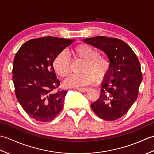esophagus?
Wrapping results in <instances>:
<instances>
[{
  "instance_id": "34e87169",
  "label": "esophagus",
  "mask_w": 154,
  "mask_h": 154,
  "mask_svg": "<svg viewBox=\"0 0 154 154\" xmlns=\"http://www.w3.org/2000/svg\"><path fill=\"white\" fill-rule=\"evenodd\" d=\"M77 89L82 93H87L89 90V88H77Z\"/></svg>"
}]
</instances>
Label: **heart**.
<instances>
[{"mask_svg":"<svg viewBox=\"0 0 154 154\" xmlns=\"http://www.w3.org/2000/svg\"><path fill=\"white\" fill-rule=\"evenodd\" d=\"M71 53L76 60L84 61L82 74L71 75L65 81L67 87H81L91 84L96 78L100 81L109 73L110 61L106 55L99 54V51L91 45L81 43L75 46ZM53 68L58 75L66 77L71 73V61L65 51L59 53L53 61Z\"/></svg>","mask_w":154,"mask_h":154,"instance_id":"obj_1","label":"heart"}]
</instances>
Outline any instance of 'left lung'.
<instances>
[{
    "instance_id": "obj_1",
    "label": "left lung",
    "mask_w": 154,
    "mask_h": 154,
    "mask_svg": "<svg viewBox=\"0 0 154 154\" xmlns=\"http://www.w3.org/2000/svg\"><path fill=\"white\" fill-rule=\"evenodd\" d=\"M83 41L103 51L110 61L100 95L91 106L101 119L116 120L127 113L138 96L142 81L140 61L132 48L120 39L96 36Z\"/></svg>"
}]
</instances>
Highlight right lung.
Masks as SVG:
<instances>
[{
  "mask_svg": "<svg viewBox=\"0 0 154 154\" xmlns=\"http://www.w3.org/2000/svg\"><path fill=\"white\" fill-rule=\"evenodd\" d=\"M73 40L52 36L32 39L16 54L12 71L16 97L28 115L39 122L51 121L63 109L67 91H54L60 82L52 63Z\"/></svg>",
  "mask_w": 154,
  "mask_h": 154,
  "instance_id": "1",
  "label": "right lung"
}]
</instances>
